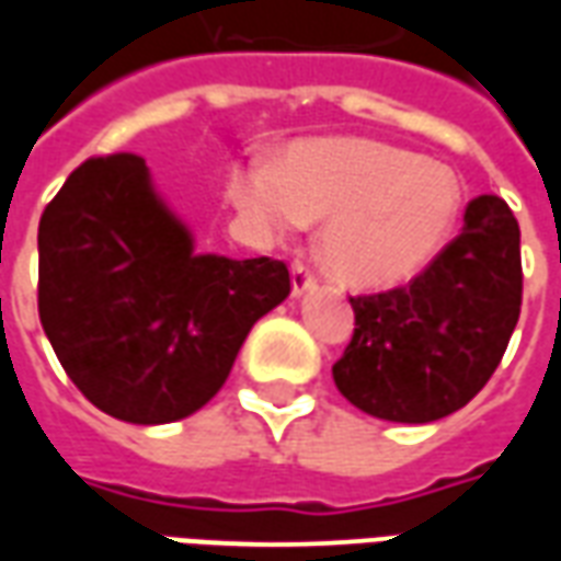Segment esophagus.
I'll return each instance as SVG.
<instances>
[{"instance_id":"1","label":"esophagus","mask_w":561,"mask_h":561,"mask_svg":"<svg viewBox=\"0 0 561 561\" xmlns=\"http://www.w3.org/2000/svg\"><path fill=\"white\" fill-rule=\"evenodd\" d=\"M291 288H294V297H300V294H306L309 288H316V273L306 267L304 261H294Z\"/></svg>"}]
</instances>
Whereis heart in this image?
<instances>
[{"label":"heart","instance_id":"obj_1","mask_svg":"<svg viewBox=\"0 0 561 561\" xmlns=\"http://www.w3.org/2000/svg\"><path fill=\"white\" fill-rule=\"evenodd\" d=\"M228 192L270 233L328 218L318 255L354 288L412 279L447 243L462 207L447 164L360 138L297 144L279 168H237Z\"/></svg>","mask_w":561,"mask_h":561}]
</instances>
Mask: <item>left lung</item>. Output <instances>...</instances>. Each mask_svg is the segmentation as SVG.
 Returning a JSON list of instances; mask_svg holds the SVG:
<instances>
[{"instance_id": "obj_1", "label": "left lung", "mask_w": 561, "mask_h": 561, "mask_svg": "<svg viewBox=\"0 0 561 561\" xmlns=\"http://www.w3.org/2000/svg\"><path fill=\"white\" fill-rule=\"evenodd\" d=\"M519 304L517 219L502 197H474L459 237L405 288L352 297L354 336L333 364V381L381 421L447 417L490 381Z\"/></svg>"}]
</instances>
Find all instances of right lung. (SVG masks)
<instances>
[{"label":"right lung","mask_w":561,"mask_h":561,"mask_svg":"<svg viewBox=\"0 0 561 561\" xmlns=\"http://www.w3.org/2000/svg\"><path fill=\"white\" fill-rule=\"evenodd\" d=\"M288 294L282 261L197 255L131 152L83 161L42 213V328L116 421L152 426L207 405L252 324Z\"/></svg>","instance_id":"add662e5"}]
</instances>
